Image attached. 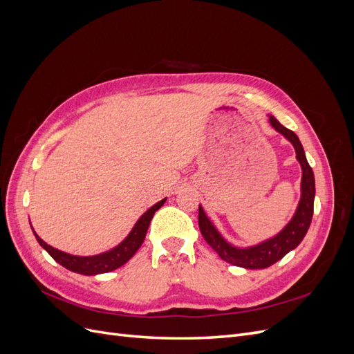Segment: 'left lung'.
I'll list each match as a JSON object with an SVG mask.
<instances>
[{"mask_svg":"<svg viewBox=\"0 0 354 354\" xmlns=\"http://www.w3.org/2000/svg\"><path fill=\"white\" fill-rule=\"evenodd\" d=\"M269 122L277 133H281L288 142L295 149L297 159L301 165V198H299L298 207L291 221L276 234V236L260 242L259 245L248 246V248H239L224 239L217 227L214 226L211 220L207 217L205 211L199 205L198 223L203 239L208 242L211 248L216 251L220 259L227 261L233 266L243 267V269H266L276 261H279L289 251L299 245L306 236L313 217V205H315V174L312 167L308 165L307 158L301 142L297 134L285 128L274 116L269 115Z\"/></svg>","mask_w":354,"mask_h":354,"instance_id":"1","label":"left lung"}]
</instances>
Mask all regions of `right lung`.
<instances>
[{
	"instance_id": "1",
	"label": "right lung",
	"mask_w": 354,
	"mask_h": 354,
	"mask_svg": "<svg viewBox=\"0 0 354 354\" xmlns=\"http://www.w3.org/2000/svg\"><path fill=\"white\" fill-rule=\"evenodd\" d=\"M165 201H167V198L159 201L158 203H155L153 207L149 208L143 214V216L137 220L131 232L128 233V236L120 245H116L115 248L106 251V252H102V254H97V255L80 257V255L66 254V252L59 251L56 248H53V246L47 245L34 232V229H32V232H34L35 238L42 248H44L59 264L66 267L68 270L80 273V274H85V276L108 273V272L118 269V267L124 266L137 252V250L140 248L143 241H145L146 233H147L149 224H151V220L153 218V214L164 205Z\"/></svg>"
}]
</instances>
